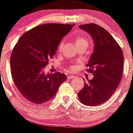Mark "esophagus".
Here are the masks:
<instances>
[{
    "label": "esophagus",
    "mask_w": 133,
    "mask_h": 133,
    "mask_svg": "<svg viewBox=\"0 0 133 133\" xmlns=\"http://www.w3.org/2000/svg\"><path fill=\"white\" fill-rule=\"evenodd\" d=\"M68 79H71V78H75V76L72 75H68Z\"/></svg>",
    "instance_id": "1"
}]
</instances>
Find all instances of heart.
I'll use <instances>...</instances> for the list:
<instances>
[{
	"label": "heart",
	"mask_w": 133,
	"mask_h": 133,
	"mask_svg": "<svg viewBox=\"0 0 133 133\" xmlns=\"http://www.w3.org/2000/svg\"><path fill=\"white\" fill-rule=\"evenodd\" d=\"M74 41H75V45L76 46H85L86 47H88L89 46V44H90V42L89 40L87 39L86 37L85 36H76L74 39ZM62 46H63V42H60L58 45V51H61L62 48ZM69 71H71L74 69L73 67L70 66L68 68Z\"/></svg>",
	"instance_id": "b5f03b06"
}]
</instances>
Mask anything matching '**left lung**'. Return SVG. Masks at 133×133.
<instances>
[{
    "label": "left lung",
    "instance_id": "left-lung-1",
    "mask_svg": "<svg viewBox=\"0 0 133 133\" xmlns=\"http://www.w3.org/2000/svg\"><path fill=\"white\" fill-rule=\"evenodd\" d=\"M88 32L94 41V51L87 64V71L93 74L78 93L80 102L97 106L110 99L120 83L123 75L124 56L119 44L101 26L87 24L79 26Z\"/></svg>",
    "mask_w": 133,
    "mask_h": 133
}]
</instances>
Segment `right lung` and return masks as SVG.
<instances>
[{"label": "right lung", "instance_id": "obj_1", "mask_svg": "<svg viewBox=\"0 0 133 133\" xmlns=\"http://www.w3.org/2000/svg\"><path fill=\"white\" fill-rule=\"evenodd\" d=\"M74 26L49 23L36 26L23 34L14 47L10 57L12 77L20 93L30 102L50 101L66 80L63 73L45 75L44 68Z\"/></svg>", "mask_w": 133, "mask_h": 133}]
</instances>
